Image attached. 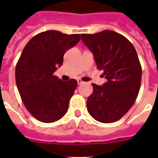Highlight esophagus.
Returning <instances> with one entry per match:
<instances>
[{
  "mask_svg": "<svg viewBox=\"0 0 158 158\" xmlns=\"http://www.w3.org/2000/svg\"><path fill=\"white\" fill-rule=\"evenodd\" d=\"M77 82H78V84H82L83 83H84V82L82 81L81 79H78V80H77Z\"/></svg>",
  "mask_w": 158,
  "mask_h": 158,
  "instance_id": "obj_1",
  "label": "esophagus"
}]
</instances>
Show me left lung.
<instances>
[{
    "label": "left lung",
    "instance_id": "1",
    "mask_svg": "<svg viewBox=\"0 0 158 158\" xmlns=\"http://www.w3.org/2000/svg\"><path fill=\"white\" fill-rule=\"evenodd\" d=\"M81 38L106 79L102 86L92 84L88 111L99 122H115L132 107L139 92L142 68L136 50L127 38L114 31L84 33Z\"/></svg>",
    "mask_w": 158,
    "mask_h": 158
}]
</instances>
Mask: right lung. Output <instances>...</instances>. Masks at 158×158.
I'll return each instance as SVG.
<instances>
[{
    "label": "right lung",
    "instance_id": "right-lung-1",
    "mask_svg": "<svg viewBox=\"0 0 158 158\" xmlns=\"http://www.w3.org/2000/svg\"><path fill=\"white\" fill-rule=\"evenodd\" d=\"M80 38L79 34L45 31L31 38L21 53L15 68L16 85L27 110L39 121H56L68 110L78 83L74 79L62 81L53 73L62 65L64 53Z\"/></svg>",
    "mask_w": 158,
    "mask_h": 158
}]
</instances>
